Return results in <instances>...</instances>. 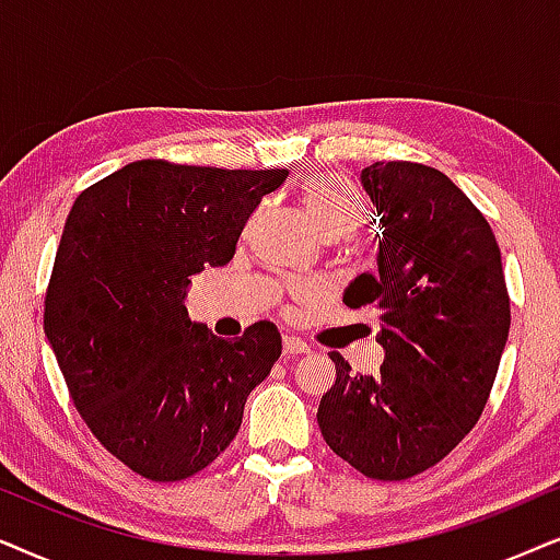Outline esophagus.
Here are the masks:
<instances>
[{
    "label": "esophagus",
    "mask_w": 560,
    "mask_h": 560,
    "mask_svg": "<svg viewBox=\"0 0 560 560\" xmlns=\"http://www.w3.org/2000/svg\"><path fill=\"white\" fill-rule=\"evenodd\" d=\"M300 353H310L307 342H304L302 338H296V335H284V355L292 358Z\"/></svg>",
    "instance_id": "1"
}]
</instances>
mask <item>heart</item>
I'll return each mask as SVG.
<instances>
[{"instance_id":"b5f03b06","label":"heart","mask_w":560,"mask_h":560,"mask_svg":"<svg viewBox=\"0 0 560 560\" xmlns=\"http://www.w3.org/2000/svg\"><path fill=\"white\" fill-rule=\"evenodd\" d=\"M302 199L327 237L350 235L361 222V202L340 176H315L304 186Z\"/></svg>"}]
</instances>
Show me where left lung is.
Returning <instances> with one entry per match:
<instances>
[{
  "label": "left lung",
  "instance_id": "obj_1",
  "mask_svg": "<svg viewBox=\"0 0 560 560\" xmlns=\"http://www.w3.org/2000/svg\"><path fill=\"white\" fill-rule=\"evenodd\" d=\"M361 184L382 228L376 273H358L342 302L376 310L384 363L353 374L330 353L335 384L317 422L355 471L401 481L448 456L481 417L510 335V296L489 222L448 176L376 161Z\"/></svg>",
  "mask_w": 560,
  "mask_h": 560
}]
</instances>
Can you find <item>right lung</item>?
<instances>
[{
    "label": "right lung",
    "instance_id": "1",
    "mask_svg": "<svg viewBox=\"0 0 560 560\" xmlns=\"http://www.w3.org/2000/svg\"><path fill=\"white\" fill-rule=\"evenodd\" d=\"M287 168L136 161L81 191L46 294V338L96 441L151 481H182L233 443L281 355L273 323L222 340L191 323V276L235 256Z\"/></svg>",
    "mask_w": 560,
    "mask_h": 560
}]
</instances>
